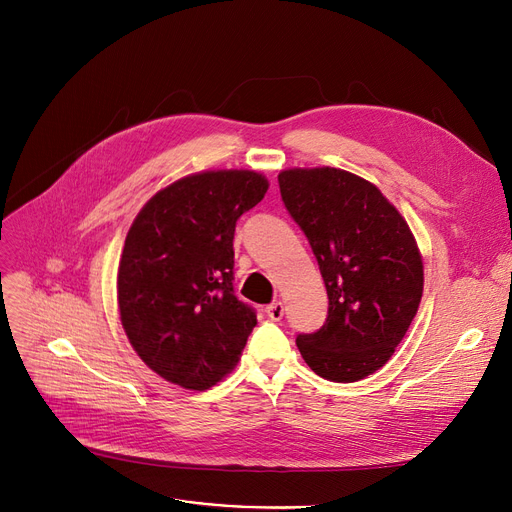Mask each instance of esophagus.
Listing matches in <instances>:
<instances>
[{
    "instance_id": "obj_1",
    "label": "esophagus",
    "mask_w": 512,
    "mask_h": 512,
    "mask_svg": "<svg viewBox=\"0 0 512 512\" xmlns=\"http://www.w3.org/2000/svg\"><path fill=\"white\" fill-rule=\"evenodd\" d=\"M265 313H267V317H270L272 321H280L284 317V305L280 301H276V303L265 307Z\"/></svg>"
}]
</instances>
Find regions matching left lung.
I'll list each match as a JSON object with an SVG mask.
<instances>
[{
	"instance_id": "left-lung-1",
	"label": "left lung",
	"mask_w": 512,
	"mask_h": 512,
	"mask_svg": "<svg viewBox=\"0 0 512 512\" xmlns=\"http://www.w3.org/2000/svg\"><path fill=\"white\" fill-rule=\"evenodd\" d=\"M278 182L330 299L326 324L297 336L299 351L324 380H363L388 363L417 315L423 294L417 240L380 188L357 174L292 168Z\"/></svg>"
}]
</instances>
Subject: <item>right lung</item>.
Wrapping results in <instances>:
<instances>
[{
	"label": "right lung",
	"instance_id": "1",
	"mask_svg": "<svg viewBox=\"0 0 512 512\" xmlns=\"http://www.w3.org/2000/svg\"><path fill=\"white\" fill-rule=\"evenodd\" d=\"M270 182L207 170L157 191L134 218L118 265L122 328L161 378L207 390L236 367L255 311L234 297V228Z\"/></svg>",
	"mask_w": 512,
	"mask_h": 512
}]
</instances>
